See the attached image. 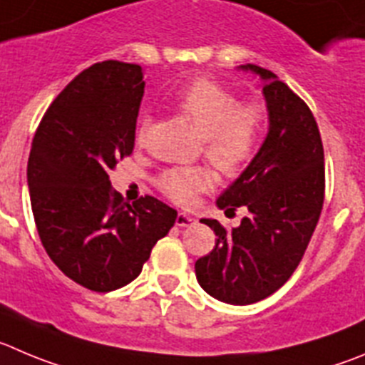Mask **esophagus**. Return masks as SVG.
<instances>
[{
  "mask_svg": "<svg viewBox=\"0 0 365 365\" xmlns=\"http://www.w3.org/2000/svg\"><path fill=\"white\" fill-rule=\"evenodd\" d=\"M192 223H196V220L190 214L178 212V216H176V227H189Z\"/></svg>",
  "mask_w": 365,
  "mask_h": 365,
  "instance_id": "1",
  "label": "esophagus"
}]
</instances>
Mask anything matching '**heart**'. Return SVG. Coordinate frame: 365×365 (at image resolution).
Listing matches in <instances>:
<instances>
[{
	"instance_id": "obj_1",
	"label": "heart",
	"mask_w": 365,
	"mask_h": 365,
	"mask_svg": "<svg viewBox=\"0 0 365 365\" xmlns=\"http://www.w3.org/2000/svg\"><path fill=\"white\" fill-rule=\"evenodd\" d=\"M176 108L202 133L205 155L223 175H237L254 156L263 124L259 104H241L229 88L209 79H200L183 88ZM149 118L138 124L136 142H144ZM214 176L205 167H176L165 171L158 187L180 205H190L200 192L212 189Z\"/></svg>"
}]
</instances>
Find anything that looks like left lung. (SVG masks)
Wrapping results in <instances>:
<instances>
[{"label":"left lung","instance_id":"8db88e82","mask_svg":"<svg viewBox=\"0 0 365 365\" xmlns=\"http://www.w3.org/2000/svg\"><path fill=\"white\" fill-rule=\"evenodd\" d=\"M237 70L263 83L268 131L216 200L220 209L248 214L230 232L212 217L200 220L217 240L194 270L210 297L245 306L277 292L301 263L324 203V149L309 108L277 75L255 64Z\"/></svg>","mask_w":365,"mask_h":365}]
</instances>
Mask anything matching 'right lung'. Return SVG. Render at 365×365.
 <instances>
[{
    "mask_svg": "<svg viewBox=\"0 0 365 365\" xmlns=\"http://www.w3.org/2000/svg\"><path fill=\"white\" fill-rule=\"evenodd\" d=\"M144 86L138 64H93L57 95L30 149L26 182L41 243L88 290L113 292L138 277L178 216L153 196L131 205L111 190L110 171L135 145Z\"/></svg>",
    "mask_w": 365,
    "mask_h": 365,
    "instance_id": "1",
    "label": "right lung"
}]
</instances>
